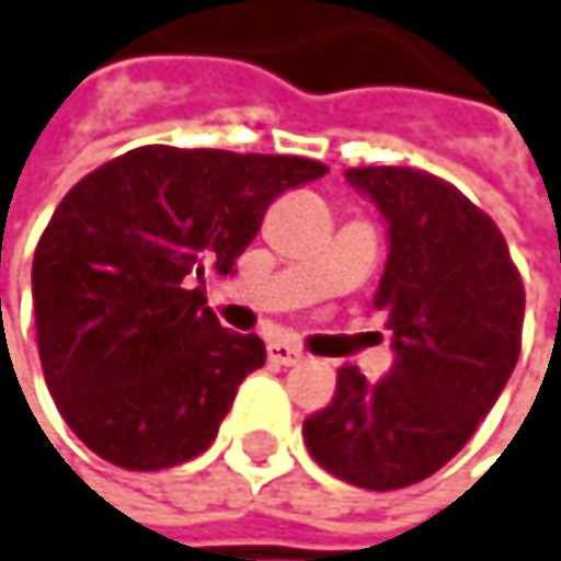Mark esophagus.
I'll list each match as a JSON object with an SVG mask.
<instances>
[{
    "label": "esophagus",
    "mask_w": 561,
    "mask_h": 561,
    "mask_svg": "<svg viewBox=\"0 0 561 561\" xmlns=\"http://www.w3.org/2000/svg\"><path fill=\"white\" fill-rule=\"evenodd\" d=\"M268 358L275 366H296L302 363V348H296L293 342H268Z\"/></svg>",
    "instance_id": "obj_1"
}]
</instances>
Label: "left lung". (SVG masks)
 <instances>
[{
	"instance_id": "1",
	"label": "left lung",
	"mask_w": 561,
	"mask_h": 561,
	"mask_svg": "<svg viewBox=\"0 0 561 561\" xmlns=\"http://www.w3.org/2000/svg\"><path fill=\"white\" fill-rule=\"evenodd\" d=\"M345 179L389 222L373 306L386 312L396 363L379 382L342 366L302 435L335 479L389 492L443 469L495 405L523 348L526 289L499 226L453 182L405 165Z\"/></svg>"
}]
</instances>
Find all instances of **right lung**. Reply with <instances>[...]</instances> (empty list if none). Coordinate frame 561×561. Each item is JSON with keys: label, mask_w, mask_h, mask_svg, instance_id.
Returning a JSON list of instances; mask_svg holds the SVG:
<instances>
[{"label": "right lung", "mask_w": 561, "mask_h": 561, "mask_svg": "<svg viewBox=\"0 0 561 561\" xmlns=\"http://www.w3.org/2000/svg\"><path fill=\"white\" fill-rule=\"evenodd\" d=\"M325 172L302 156L139 146L66 192L32 259L35 335L95 456L156 472L213 446L265 345L222 329L192 283L226 275L272 198Z\"/></svg>", "instance_id": "1"}]
</instances>
